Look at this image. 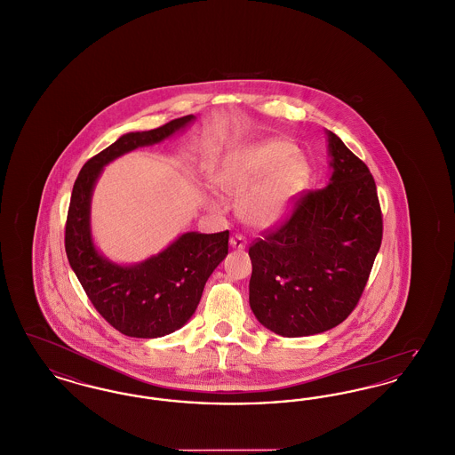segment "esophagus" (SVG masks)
I'll use <instances>...</instances> for the list:
<instances>
[{
	"label": "esophagus",
	"mask_w": 455,
	"mask_h": 455,
	"mask_svg": "<svg viewBox=\"0 0 455 455\" xmlns=\"http://www.w3.org/2000/svg\"><path fill=\"white\" fill-rule=\"evenodd\" d=\"M230 245L234 247V249H245V245H247V240L243 235H240V234H235L234 237L230 238Z\"/></svg>",
	"instance_id": "obj_1"
}]
</instances>
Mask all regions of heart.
Segmentation results:
<instances>
[{"label":"heart","mask_w":455,"mask_h":455,"mask_svg":"<svg viewBox=\"0 0 455 455\" xmlns=\"http://www.w3.org/2000/svg\"><path fill=\"white\" fill-rule=\"evenodd\" d=\"M291 145L284 141H264L240 153L215 175V184L232 197H240L273 168L274 171L240 201V217L256 228H267L284 215L290 199L302 177V167L295 158Z\"/></svg>","instance_id":"b5f03b06"}]
</instances>
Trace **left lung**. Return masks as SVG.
I'll return each instance as SVG.
<instances>
[{
	"label": "left lung",
	"instance_id": "obj_1",
	"mask_svg": "<svg viewBox=\"0 0 455 455\" xmlns=\"http://www.w3.org/2000/svg\"><path fill=\"white\" fill-rule=\"evenodd\" d=\"M331 184L293 199L280 225L249 247V302L260 324L284 336L341 324L360 302L382 243L373 175L332 132Z\"/></svg>",
	"mask_w": 455,
	"mask_h": 455
}]
</instances>
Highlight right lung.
I'll return each mask as SVG.
<instances>
[{
  "label": "right lung",
  "instance_id": "add662e5",
  "mask_svg": "<svg viewBox=\"0 0 455 455\" xmlns=\"http://www.w3.org/2000/svg\"><path fill=\"white\" fill-rule=\"evenodd\" d=\"M191 119L193 116H184L156 130L121 136L88 160L73 186L66 217V256L88 300L124 336L160 338L186 324L210 275L228 254V230L189 232L152 259L123 267L104 259L90 237V196L102 167L123 153L169 138Z\"/></svg>",
  "mask_w": 455,
  "mask_h": 455
}]
</instances>
